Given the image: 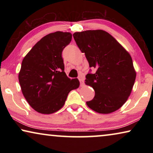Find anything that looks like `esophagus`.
Segmentation results:
<instances>
[{
    "mask_svg": "<svg viewBox=\"0 0 153 153\" xmlns=\"http://www.w3.org/2000/svg\"><path fill=\"white\" fill-rule=\"evenodd\" d=\"M79 80L80 81V83L81 85H82L83 83V81H84V76H83V75H80V76H79Z\"/></svg>",
    "mask_w": 153,
    "mask_h": 153,
    "instance_id": "esophagus-1",
    "label": "esophagus"
}]
</instances>
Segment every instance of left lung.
Segmentation results:
<instances>
[{
	"label": "left lung",
	"mask_w": 153,
	"mask_h": 153,
	"mask_svg": "<svg viewBox=\"0 0 153 153\" xmlns=\"http://www.w3.org/2000/svg\"><path fill=\"white\" fill-rule=\"evenodd\" d=\"M73 37L89 66L96 70L85 76V84L95 91L88 106L99 114L116 111L126 102L134 84L137 73L130 54L103 30L76 32Z\"/></svg>",
	"instance_id": "8db88e82"
}]
</instances>
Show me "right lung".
<instances>
[{"label":"right lung","mask_w":153,"mask_h":153,"mask_svg":"<svg viewBox=\"0 0 153 153\" xmlns=\"http://www.w3.org/2000/svg\"><path fill=\"white\" fill-rule=\"evenodd\" d=\"M70 33H49L37 42L22 60L19 81L25 99L42 114H51L65 104L69 93L79 87L78 79L64 72L62 51L72 40Z\"/></svg>","instance_id":"right-lung-1"}]
</instances>
